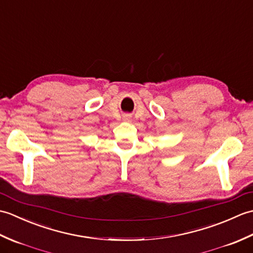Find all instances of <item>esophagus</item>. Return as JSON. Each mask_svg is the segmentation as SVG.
<instances>
[{
  "mask_svg": "<svg viewBox=\"0 0 253 253\" xmlns=\"http://www.w3.org/2000/svg\"><path fill=\"white\" fill-rule=\"evenodd\" d=\"M124 118H125V120L127 121V120H129L130 117H129V115H125V116H124Z\"/></svg>",
  "mask_w": 253,
  "mask_h": 253,
  "instance_id": "34e87169",
  "label": "esophagus"
}]
</instances>
